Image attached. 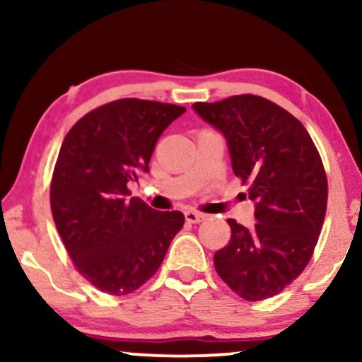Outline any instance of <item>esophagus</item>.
<instances>
[{"label": "esophagus", "instance_id": "34e87169", "mask_svg": "<svg viewBox=\"0 0 362 362\" xmlns=\"http://www.w3.org/2000/svg\"><path fill=\"white\" fill-rule=\"evenodd\" d=\"M204 218H206V216L202 213H197V211H185V219L189 223H192V224L201 223Z\"/></svg>", "mask_w": 362, "mask_h": 362}]
</instances>
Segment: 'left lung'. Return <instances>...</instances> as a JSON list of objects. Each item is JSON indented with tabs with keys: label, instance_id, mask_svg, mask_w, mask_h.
I'll use <instances>...</instances> for the list:
<instances>
[{
	"label": "left lung",
	"instance_id": "obj_1",
	"mask_svg": "<svg viewBox=\"0 0 362 362\" xmlns=\"http://www.w3.org/2000/svg\"><path fill=\"white\" fill-rule=\"evenodd\" d=\"M192 109L224 136L236 177L248 184L255 224L228 219L231 240L214 253L219 277L248 301L276 296L306 267L327 211V175L308 131L257 95Z\"/></svg>",
	"mask_w": 362,
	"mask_h": 362
}]
</instances>
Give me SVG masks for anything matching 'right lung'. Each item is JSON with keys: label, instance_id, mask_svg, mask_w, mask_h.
Instances as JSON below:
<instances>
[{"label": "right lung", "instance_id": "add662e5", "mask_svg": "<svg viewBox=\"0 0 362 362\" xmlns=\"http://www.w3.org/2000/svg\"><path fill=\"white\" fill-rule=\"evenodd\" d=\"M184 112L122 98L88 112L62 141L52 218L78 272L103 293L124 296L143 286L184 226L180 211L161 213L127 189L149 172L158 138Z\"/></svg>", "mask_w": 362, "mask_h": 362}]
</instances>
